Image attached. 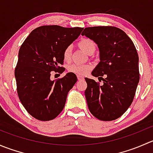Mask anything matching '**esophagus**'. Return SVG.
Masks as SVG:
<instances>
[{
    "label": "esophagus",
    "mask_w": 153,
    "mask_h": 153,
    "mask_svg": "<svg viewBox=\"0 0 153 153\" xmlns=\"http://www.w3.org/2000/svg\"><path fill=\"white\" fill-rule=\"evenodd\" d=\"M77 78H78V81H81V80H83V79H84V77H83L82 75H77Z\"/></svg>",
    "instance_id": "34e87169"
}]
</instances>
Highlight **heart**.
<instances>
[{
  "label": "heart",
  "instance_id": "b5f03b06",
  "mask_svg": "<svg viewBox=\"0 0 153 153\" xmlns=\"http://www.w3.org/2000/svg\"><path fill=\"white\" fill-rule=\"evenodd\" d=\"M78 46L80 49L88 55L93 53L95 50V44L93 41L89 38H84L81 40L78 43ZM71 55H72V49L70 47H67L64 50L63 52V58L66 62H69L71 60ZM92 69V66L89 64H71L67 68L68 71L72 73H75L76 75H85L89 70Z\"/></svg>",
  "mask_w": 153,
  "mask_h": 153
}]
</instances>
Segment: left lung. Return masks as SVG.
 <instances>
[{
    "label": "left lung",
    "instance_id": "8db88e82",
    "mask_svg": "<svg viewBox=\"0 0 153 153\" xmlns=\"http://www.w3.org/2000/svg\"><path fill=\"white\" fill-rule=\"evenodd\" d=\"M81 35L98 44L100 62L92 75L104 83L85 78L88 108L98 119L113 121L120 118L133 101L140 79L138 52L132 40L117 27H86Z\"/></svg>",
    "mask_w": 153,
    "mask_h": 153
}]
</instances>
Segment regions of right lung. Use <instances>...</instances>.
Listing matches in <instances>:
<instances>
[{"instance_id": "right-lung-1", "label": "right lung", "mask_w": 153, "mask_h": 153, "mask_svg": "<svg viewBox=\"0 0 153 153\" xmlns=\"http://www.w3.org/2000/svg\"><path fill=\"white\" fill-rule=\"evenodd\" d=\"M84 28L41 26L31 32L21 45L15 69L17 92L29 114L42 121L56 118L65 106L67 94L77 81L68 72L52 81L51 72L62 73L63 52L78 38Z\"/></svg>"}]
</instances>
